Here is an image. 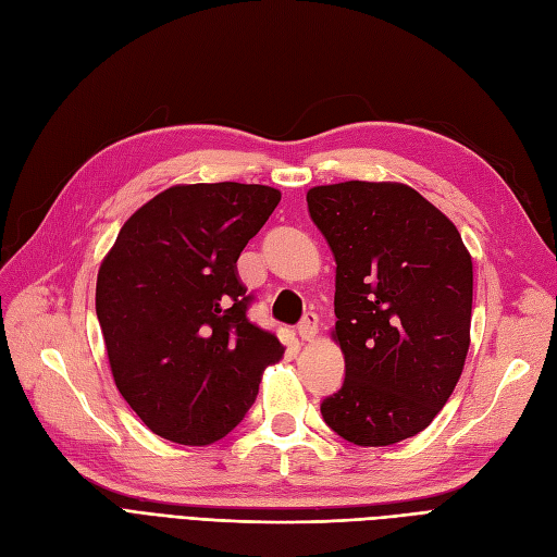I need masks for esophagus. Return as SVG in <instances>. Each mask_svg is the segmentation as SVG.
Masks as SVG:
<instances>
[{
	"label": "esophagus",
	"instance_id": "esophagus-1",
	"mask_svg": "<svg viewBox=\"0 0 557 557\" xmlns=\"http://www.w3.org/2000/svg\"><path fill=\"white\" fill-rule=\"evenodd\" d=\"M297 334L301 336V342H313L318 336V315L315 313H307L305 320L297 325Z\"/></svg>",
	"mask_w": 557,
	"mask_h": 557
}]
</instances>
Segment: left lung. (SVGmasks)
I'll return each mask as SVG.
<instances>
[{"instance_id":"8db88e82","label":"left lung","mask_w":557,"mask_h":557,"mask_svg":"<svg viewBox=\"0 0 557 557\" xmlns=\"http://www.w3.org/2000/svg\"><path fill=\"white\" fill-rule=\"evenodd\" d=\"M307 201L336 260L332 339L346 362L342 391L320 413L356 446L409 440L442 411L465 369L469 250L411 185H315Z\"/></svg>"}]
</instances>
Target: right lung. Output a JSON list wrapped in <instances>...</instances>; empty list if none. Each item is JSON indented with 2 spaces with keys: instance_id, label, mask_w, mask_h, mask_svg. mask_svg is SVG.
<instances>
[{
  "instance_id": "1",
  "label": "right lung",
  "mask_w": 557,
  "mask_h": 557,
  "mask_svg": "<svg viewBox=\"0 0 557 557\" xmlns=\"http://www.w3.org/2000/svg\"><path fill=\"white\" fill-rule=\"evenodd\" d=\"M281 193L181 183L148 199L99 264L95 309L115 387L150 432L207 446L242 423L283 344L246 318L237 260Z\"/></svg>"
}]
</instances>
